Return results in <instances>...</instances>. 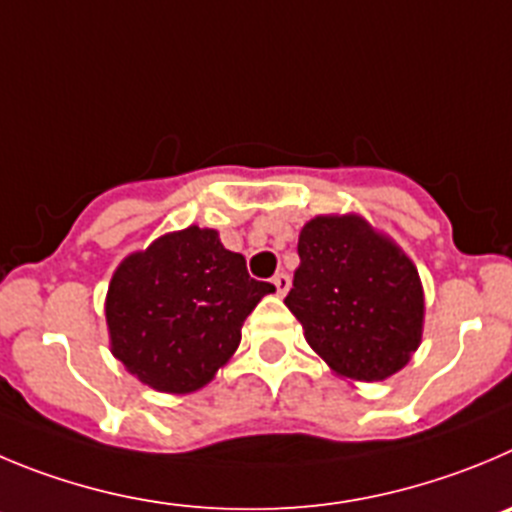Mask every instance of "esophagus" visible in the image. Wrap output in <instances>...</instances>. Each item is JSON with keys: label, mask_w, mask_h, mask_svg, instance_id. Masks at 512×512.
Masks as SVG:
<instances>
[{"label": "esophagus", "mask_w": 512, "mask_h": 512, "mask_svg": "<svg viewBox=\"0 0 512 512\" xmlns=\"http://www.w3.org/2000/svg\"><path fill=\"white\" fill-rule=\"evenodd\" d=\"M272 285H275L278 295H280V298H283V295L290 290V278H288V275H285V272H278V275L272 278Z\"/></svg>", "instance_id": "1"}]
</instances>
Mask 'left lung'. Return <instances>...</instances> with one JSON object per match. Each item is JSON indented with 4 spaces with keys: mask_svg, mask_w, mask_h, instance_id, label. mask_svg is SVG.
I'll return each instance as SVG.
<instances>
[{
    "mask_svg": "<svg viewBox=\"0 0 512 512\" xmlns=\"http://www.w3.org/2000/svg\"><path fill=\"white\" fill-rule=\"evenodd\" d=\"M300 265L285 305L336 374L384 381L409 364L424 326L422 280L401 247L358 214L300 229Z\"/></svg>",
    "mask_w": 512,
    "mask_h": 512,
    "instance_id": "left-lung-1",
    "label": "left lung"
}]
</instances>
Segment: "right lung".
I'll return each instance as SVG.
<instances>
[{
    "label": "right lung",
    "mask_w": 512,
    "mask_h": 512,
    "mask_svg": "<svg viewBox=\"0 0 512 512\" xmlns=\"http://www.w3.org/2000/svg\"><path fill=\"white\" fill-rule=\"evenodd\" d=\"M245 257L197 224L133 252L113 272L105 321L113 356L156 391L191 394L214 379L242 338V323L272 293Z\"/></svg>",
    "instance_id": "1"
}]
</instances>
